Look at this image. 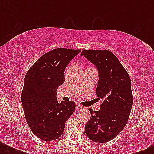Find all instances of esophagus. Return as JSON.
Returning a JSON list of instances; mask_svg holds the SVG:
<instances>
[{"label":"esophagus","mask_w":154,"mask_h":154,"mask_svg":"<svg viewBox=\"0 0 154 154\" xmlns=\"http://www.w3.org/2000/svg\"><path fill=\"white\" fill-rule=\"evenodd\" d=\"M82 108H83V106H82L80 103H76V109H81Z\"/></svg>","instance_id":"1"}]
</instances>
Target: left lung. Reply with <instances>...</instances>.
I'll list each match as a JSON object with an SVG mask.
<instances>
[{
    "label": "left lung",
    "instance_id": "obj_1",
    "mask_svg": "<svg viewBox=\"0 0 154 154\" xmlns=\"http://www.w3.org/2000/svg\"><path fill=\"white\" fill-rule=\"evenodd\" d=\"M96 65L99 80L96 94L103 99L99 111L89 109L91 118L85 127L90 140L105 143L111 141L125 126L133 105L129 75L117 57L109 50H86L81 53Z\"/></svg>",
    "mask_w": 154,
    "mask_h": 154
}]
</instances>
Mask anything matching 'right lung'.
<instances>
[{"label":"right lung","instance_id":"right-lung-1","mask_svg":"<svg viewBox=\"0 0 154 154\" xmlns=\"http://www.w3.org/2000/svg\"><path fill=\"white\" fill-rule=\"evenodd\" d=\"M81 49L57 48L42 56L25 77L21 92L25 120L31 131L45 141L62 135L74 112V101L58 103L57 89L65 82V69Z\"/></svg>","mask_w":154,"mask_h":154}]
</instances>
